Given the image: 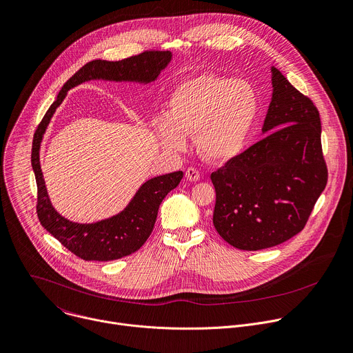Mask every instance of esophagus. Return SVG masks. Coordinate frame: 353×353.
<instances>
[{"instance_id":"obj_1","label":"esophagus","mask_w":353,"mask_h":353,"mask_svg":"<svg viewBox=\"0 0 353 353\" xmlns=\"http://www.w3.org/2000/svg\"><path fill=\"white\" fill-rule=\"evenodd\" d=\"M185 177L190 181H198L201 179V174L195 168H188L187 172H185Z\"/></svg>"}]
</instances>
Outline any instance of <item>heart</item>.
Instances as JSON below:
<instances>
[{
    "mask_svg": "<svg viewBox=\"0 0 353 353\" xmlns=\"http://www.w3.org/2000/svg\"><path fill=\"white\" fill-rule=\"evenodd\" d=\"M259 97L247 81L201 74L183 81L172 94L169 114L154 121L161 144L173 151L195 136L199 152L212 162L241 154L259 116Z\"/></svg>",
    "mask_w": 353,
    "mask_h": 353,
    "instance_id": "obj_1",
    "label": "heart"
}]
</instances>
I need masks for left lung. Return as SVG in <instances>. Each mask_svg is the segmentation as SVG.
<instances>
[{
	"label": "left lung",
	"instance_id": "8db88e82",
	"mask_svg": "<svg viewBox=\"0 0 353 353\" xmlns=\"http://www.w3.org/2000/svg\"><path fill=\"white\" fill-rule=\"evenodd\" d=\"M272 85L262 128L270 134L210 174L213 225L224 241L244 251L296 236L327 184L317 108L274 66Z\"/></svg>",
	"mask_w": 353,
	"mask_h": 353
}]
</instances>
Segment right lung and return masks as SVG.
Segmentation results:
<instances>
[{"label": "right lung", "mask_w": 353, "mask_h": 353, "mask_svg": "<svg viewBox=\"0 0 353 353\" xmlns=\"http://www.w3.org/2000/svg\"><path fill=\"white\" fill-rule=\"evenodd\" d=\"M172 61L170 51H144L122 61L95 59L80 68L62 87L57 99L40 122L32 148V166L37 183V216L41 225L66 250L84 261L108 262L139 251L151 236L163 198L183 179V172L158 176L145 181L129 205L109 219L81 224L61 216L52 206L40 166V145L47 126L66 92L88 80L134 81L148 84Z\"/></svg>", "instance_id": "1"}]
</instances>
